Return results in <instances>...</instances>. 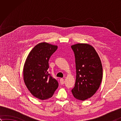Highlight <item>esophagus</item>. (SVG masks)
<instances>
[{"mask_svg": "<svg viewBox=\"0 0 121 121\" xmlns=\"http://www.w3.org/2000/svg\"><path fill=\"white\" fill-rule=\"evenodd\" d=\"M60 84L61 85H63L64 84V83H65V80H64L63 78H60Z\"/></svg>", "mask_w": 121, "mask_h": 121, "instance_id": "34e87169", "label": "esophagus"}]
</instances>
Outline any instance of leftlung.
I'll return each instance as SVG.
<instances>
[{
  "label": "left lung",
  "mask_w": 121,
  "mask_h": 121,
  "mask_svg": "<svg viewBox=\"0 0 121 121\" xmlns=\"http://www.w3.org/2000/svg\"><path fill=\"white\" fill-rule=\"evenodd\" d=\"M75 55L76 81L72 89L80 100L91 97L99 89L102 79V66L98 54L91 45L78 43L71 46Z\"/></svg>",
  "instance_id": "obj_1"
}]
</instances>
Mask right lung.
Segmentation results:
<instances>
[{
    "label": "right lung",
    "mask_w": 121,
    "mask_h": 121,
    "mask_svg": "<svg viewBox=\"0 0 121 121\" xmlns=\"http://www.w3.org/2000/svg\"><path fill=\"white\" fill-rule=\"evenodd\" d=\"M58 46L46 42L32 49L25 61L23 74L24 83L33 96L42 100L53 96L58 87L56 79L48 74V61Z\"/></svg>",
    "instance_id": "1"
}]
</instances>
